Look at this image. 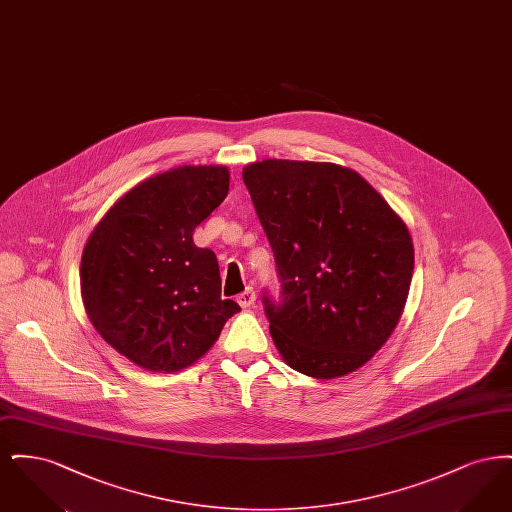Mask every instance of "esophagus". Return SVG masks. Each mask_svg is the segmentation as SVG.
Listing matches in <instances>:
<instances>
[{
  "label": "esophagus",
  "instance_id": "obj_1",
  "mask_svg": "<svg viewBox=\"0 0 512 512\" xmlns=\"http://www.w3.org/2000/svg\"><path fill=\"white\" fill-rule=\"evenodd\" d=\"M255 299H257V295H255V290H253V288H247L245 292L240 293V295L236 297V301H238V303H240V307H244V309L251 307V305L255 303Z\"/></svg>",
  "mask_w": 512,
  "mask_h": 512
}]
</instances>
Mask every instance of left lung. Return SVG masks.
Segmentation results:
<instances>
[{
	"mask_svg": "<svg viewBox=\"0 0 512 512\" xmlns=\"http://www.w3.org/2000/svg\"><path fill=\"white\" fill-rule=\"evenodd\" d=\"M244 184L274 253L278 299L263 292L270 336L293 370L345 376L390 338L413 278L405 222L361 174L267 159Z\"/></svg>",
	"mask_w": 512,
	"mask_h": 512,
	"instance_id": "obj_1",
	"label": "left lung"
}]
</instances>
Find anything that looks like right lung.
Wrapping results in <instances>:
<instances>
[{"instance_id": "1", "label": "right lung", "mask_w": 512, "mask_h": 512, "mask_svg": "<svg viewBox=\"0 0 512 512\" xmlns=\"http://www.w3.org/2000/svg\"><path fill=\"white\" fill-rule=\"evenodd\" d=\"M230 172L184 165L132 188L99 220L82 253L80 286L99 336L153 372L203 357L240 311L220 297L217 257L194 230L228 194Z\"/></svg>"}]
</instances>
